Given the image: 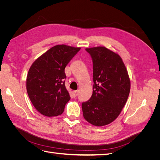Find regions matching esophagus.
<instances>
[{
    "label": "esophagus",
    "instance_id": "obj_1",
    "mask_svg": "<svg viewBox=\"0 0 160 160\" xmlns=\"http://www.w3.org/2000/svg\"><path fill=\"white\" fill-rule=\"evenodd\" d=\"M77 94H78V91H72V95H73L74 97H76L77 95Z\"/></svg>",
    "mask_w": 160,
    "mask_h": 160
}]
</instances>
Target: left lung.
<instances>
[{
    "label": "left lung",
    "instance_id": "1",
    "mask_svg": "<svg viewBox=\"0 0 160 160\" xmlns=\"http://www.w3.org/2000/svg\"><path fill=\"white\" fill-rule=\"evenodd\" d=\"M93 61V91L82 103L83 117L95 126L113 122L125 105L130 91V79L122 59L105 47L87 48Z\"/></svg>",
    "mask_w": 160,
    "mask_h": 160
}]
</instances>
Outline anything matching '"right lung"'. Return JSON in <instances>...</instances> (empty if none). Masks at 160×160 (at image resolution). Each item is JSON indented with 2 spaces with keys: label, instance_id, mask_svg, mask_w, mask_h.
Listing matches in <instances>:
<instances>
[{
  "label": "right lung",
  "instance_id": "add662e5",
  "mask_svg": "<svg viewBox=\"0 0 160 160\" xmlns=\"http://www.w3.org/2000/svg\"><path fill=\"white\" fill-rule=\"evenodd\" d=\"M80 47L57 45L34 61L27 77V91L35 109L42 115H61L71 98L65 85V67Z\"/></svg>",
  "mask_w": 160,
  "mask_h": 160
}]
</instances>
